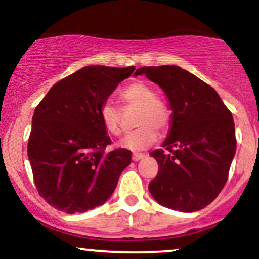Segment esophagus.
<instances>
[{
	"label": "esophagus",
	"mask_w": 259,
	"mask_h": 259,
	"mask_svg": "<svg viewBox=\"0 0 259 259\" xmlns=\"http://www.w3.org/2000/svg\"><path fill=\"white\" fill-rule=\"evenodd\" d=\"M145 157L144 153H133V161H140Z\"/></svg>",
	"instance_id": "1"
}]
</instances>
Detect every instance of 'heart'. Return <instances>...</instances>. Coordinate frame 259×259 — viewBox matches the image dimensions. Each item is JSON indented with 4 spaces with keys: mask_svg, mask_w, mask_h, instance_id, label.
Returning a JSON list of instances; mask_svg holds the SVG:
<instances>
[{
    "mask_svg": "<svg viewBox=\"0 0 259 259\" xmlns=\"http://www.w3.org/2000/svg\"><path fill=\"white\" fill-rule=\"evenodd\" d=\"M121 101L139 107L133 132L119 141V146L132 151H140L150 147L157 140V132H166L171 120V112L164 103L158 101L155 90L145 82H134L120 93ZM99 116L109 134L121 133L120 110L112 102H106L99 109Z\"/></svg>",
    "mask_w": 259,
    "mask_h": 259,
    "instance_id": "obj_1",
    "label": "heart"
}]
</instances>
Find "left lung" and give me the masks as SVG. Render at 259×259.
<instances>
[{
  "label": "left lung",
  "mask_w": 259,
  "mask_h": 259,
  "mask_svg": "<svg viewBox=\"0 0 259 259\" xmlns=\"http://www.w3.org/2000/svg\"><path fill=\"white\" fill-rule=\"evenodd\" d=\"M166 93L172 110L163 149L150 153L158 173L149 190L162 206L193 212L209 205L225 186L236 152L235 124L217 91L176 65L136 70Z\"/></svg>",
  "instance_id": "1"
}]
</instances>
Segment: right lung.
<instances>
[{
	"mask_svg": "<svg viewBox=\"0 0 259 259\" xmlns=\"http://www.w3.org/2000/svg\"><path fill=\"white\" fill-rule=\"evenodd\" d=\"M134 70L83 67L54 84L34 110L28 158L39 194L53 208L86 212L114 192L132 152L107 151L112 141L99 109Z\"/></svg>",
	"mask_w": 259,
	"mask_h": 259,
	"instance_id": "right-lung-1",
	"label": "right lung"
}]
</instances>
